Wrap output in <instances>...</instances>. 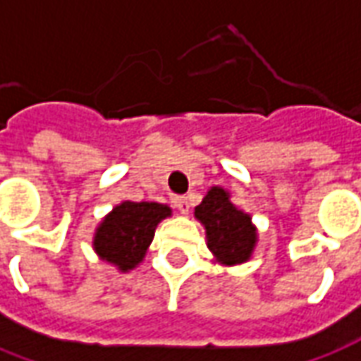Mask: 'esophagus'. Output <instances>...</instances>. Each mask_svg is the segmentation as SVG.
I'll use <instances>...</instances> for the list:
<instances>
[{
    "instance_id": "34e87169",
    "label": "esophagus",
    "mask_w": 361,
    "mask_h": 361,
    "mask_svg": "<svg viewBox=\"0 0 361 361\" xmlns=\"http://www.w3.org/2000/svg\"><path fill=\"white\" fill-rule=\"evenodd\" d=\"M173 203H176V207H178V211H180V213L188 215V213H189L188 197H176V199H173Z\"/></svg>"
}]
</instances>
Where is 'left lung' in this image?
I'll use <instances>...</instances> for the list:
<instances>
[{
  "label": "left lung",
  "mask_w": 361,
  "mask_h": 361,
  "mask_svg": "<svg viewBox=\"0 0 361 361\" xmlns=\"http://www.w3.org/2000/svg\"><path fill=\"white\" fill-rule=\"evenodd\" d=\"M195 216L205 224L209 250L223 264L231 266L250 258L256 244V231L250 216L228 201V193L224 189H209L203 201L195 207Z\"/></svg>",
  "instance_id": "obj_1"
}]
</instances>
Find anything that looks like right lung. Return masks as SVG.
Instances as JSON below:
<instances>
[{
    "mask_svg": "<svg viewBox=\"0 0 361 361\" xmlns=\"http://www.w3.org/2000/svg\"><path fill=\"white\" fill-rule=\"evenodd\" d=\"M168 215L170 207L160 203L125 201L115 207L97 228L93 246L103 259L119 266L123 271L133 269L145 258L158 223Z\"/></svg>",
    "mask_w": 361,
    "mask_h": 361,
    "instance_id": "add662e5",
    "label": "right lung"
}]
</instances>
